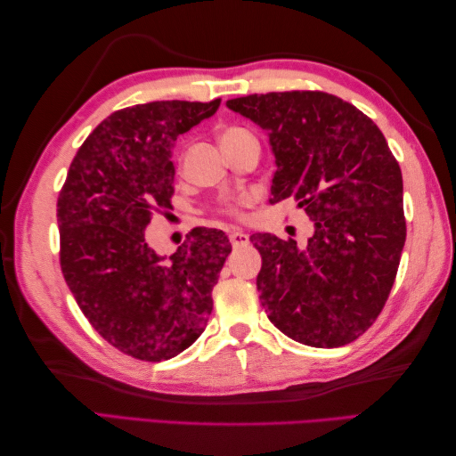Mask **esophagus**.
I'll return each mask as SVG.
<instances>
[{
  "label": "esophagus",
  "instance_id": "34e87169",
  "mask_svg": "<svg viewBox=\"0 0 456 456\" xmlns=\"http://www.w3.org/2000/svg\"><path fill=\"white\" fill-rule=\"evenodd\" d=\"M229 240H231V245H233V247H243V245L248 243V235L243 233L240 229H233L229 233Z\"/></svg>",
  "mask_w": 456,
  "mask_h": 456
}]
</instances>
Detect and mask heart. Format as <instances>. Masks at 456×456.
Wrapping results in <instances>:
<instances>
[{
	"label": "heart",
	"instance_id": "obj_1",
	"mask_svg": "<svg viewBox=\"0 0 456 456\" xmlns=\"http://www.w3.org/2000/svg\"><path fill=\"white\" fill-rule=\"evenodd\" d=\"M243 133H248L247 129H243V127H227L225 131H223L221 133V141H227V139H233V137H239V134H243ZM231 213H233V211H237L235 209V206H229L227 208Z\"/></svg>",
	"mask_w": 456,
	"mask_h": 456
}]
</instances>
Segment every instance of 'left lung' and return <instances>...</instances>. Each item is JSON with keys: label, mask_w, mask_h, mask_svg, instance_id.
I'll list each match as a JSON object with an SVG mask.
<instances>
[{"label": "left lung", "mask_w": 456, "mask_h": 456, "mask_svg": "<svg viewBox=\"0 0 456 456\" xmlns=\"http://www.w3.org/2000/svg\"><path fill=\"white\" fill-rule=\"evenodd\" d=\"M260 125L276 159L273 203L294 198L314 221L305 243L250 237L268 319L297 343H353L380 315L405 243L403 182L376 123L325 92H270L229 100Z\"/></svg>", "instance_id": "left-lung-1"}]
</instances>
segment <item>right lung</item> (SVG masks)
Segmentation results:
<instances>
[{
    "label": "right lung",
    "instance_id": "right-lung-1",
    "mask_svg": "<svg viewBox=\"0 0 456 456\" xmlns=\"http://www.w3.org/2000/svg\"><path fill=\"white\" fill-rule=\"evenodd\" d=\"M219 103L151 102L111 113L76 152L58 196L66 284L95 331L139 361H168L203 333L231 253L219 229H191L170 256L144 237L152 213L172 208L178 134Z\"/></svg>",
    "mask_w": 456,
    "mask_h": 456
}]
</instances>
